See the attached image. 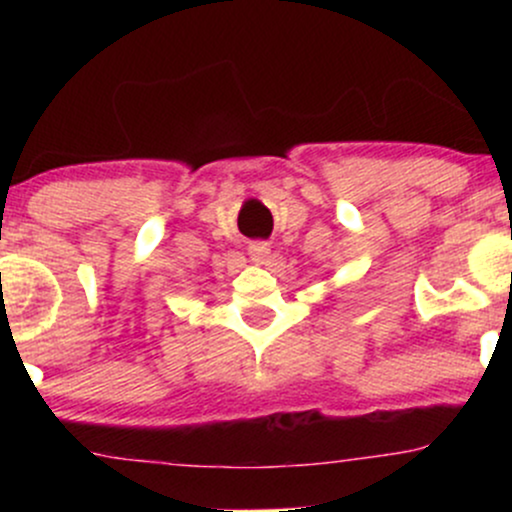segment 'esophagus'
<instances>
[{"mask_svg":"<svg viewBox=\"0 0 512 512\" xmlns=\"http://www.w3.org/2000/svg\"><path fill=\"white\" fill-rule=\"evenodd\" d=\"M248 252H250L252 262L267 264L269 262V255H272V248H269V243H264V240H257V243H250Z\"/></svg>","mask_w":512,"mask_h":512,"instance_id":"obj_1","label":"esophagus"}]
</instances>
